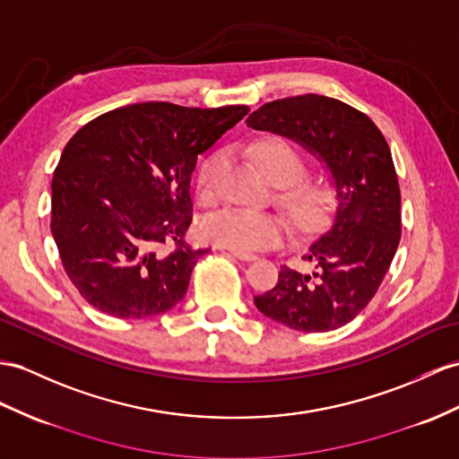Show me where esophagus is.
I'll list each match as a JSON object with an SVG mask.
<instances>
[{
	"label": "esophagus",
	"instance_id": "obj_1",
	"mask_svg": "<svg viewBox=\"0 0 459 459\" xmlns=\"http://www.w3.org/2000/svg\"><path fill=\"white\" fill-rule=\"evenodd\" d=\"M231 256H236L239 261H253L255 255L253 253H245V251H230Z\"/></svg>",
	"mask_w": 459,
	"mask_h": 459
}]
</instances>
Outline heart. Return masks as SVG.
Returning <instances> with one entry per match:
<instances>
[{
  "label": "heart",
  "mask_w": 459,
  "mask_h": 459,
  "mask_svg": "<svg viewBox=\"0 0 459 459\" xmlns=\"http://www.w3.org/2000/svg\"><path fill=\"white\" fill-rule=\"evenodd\" d=\"M255 163L274 185H282L278 195L288 214L299 228H317L325 220L333 203V186L321 178L304 177L306 160L282 138H261L251 145ZM218 158L208 160L196 175L200 200L214 196V175ZM288 236V223L273 212L247 208H226L203 221V238L218 247L231 251H259L274 247Z\"/></svg>",
  "instance_id": "b5f03b06"
}]
</instances>
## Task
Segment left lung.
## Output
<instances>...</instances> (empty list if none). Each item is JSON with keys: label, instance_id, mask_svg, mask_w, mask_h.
I'll return each instance as SVG.
<instances>
[{"label": "left lung", "instance_id": "left-lung-1", "mask_svg": "<svg viewBox=\"0 0 459 459\" xmlns=\"http://www.w3.org/2000/svg\"><path fill=\"white\" fill-rule=\"evenodd\" d=\"M247 126L292 138L327 165L337 191L329 230L309 245L311 273L282 266L278 282L255 296L268 319L304 333H325L370 304L401 239V193L389 145L372 118L316 93L256 108Z\"/></svg>", "mask_w": 459, "mask_h": 459}]
</instances>
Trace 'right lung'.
<instances>
[{
    "mask_svg": "<svg viewBox=\"0 0 459 459\" xmlns=\"http://www.w3.org/2000/svg\"><path fill=\"white\" fill-rule=\"evenodd\" d=\"M247 113L245 105L138 103L74 134L52 177L50 230L87 304L143 319L183 299L196 261L208 253L185 243L196 160Z\"/></svg>",
    "mask_w": 459,
    "mask_h": 459,
    "instance_id": "1",
    "label": "right lung"
}]
</instances>
